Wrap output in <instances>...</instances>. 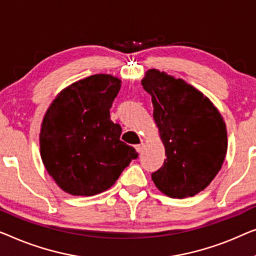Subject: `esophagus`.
Returning a JSON list of instances; mask_svg holds the SVG:
<instances>
[{
	"mask_svg": "<svg viewBox=\"0 0 256 256\" xmlns=\"http://www.w3.org/2000/svg\"><path fill=\"white\" fill-rule=\"evenodd\" d=\"M134 147H136V150L140 153L142 150V148H144V144H139V145H136Z\"/></svg>",
	"mask_w": 256,
	"mask_h": 256,
	"instance_id": "34e87169",
	"label": "esophagus"
}]
</instances>
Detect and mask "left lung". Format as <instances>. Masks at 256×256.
<instances>
[{
	"label": "left lung",
	"mask_w": 256,
	"mask_h": 256,
	"mask_svg": "<svg viewBox=\"0 0 256 256\" xmlns=\"http://www.w3.org/2000/svg\"><path fill=\"white\" fill-rule=\"evenodd\" d=\"M142 84L152 96L153 117L167 156L152 174L154 184L172 198L195 196L210 184L224 162L225 122L214 103L182 78L148 70Z\"/></svg>",
	"instance_id": "1"
}]
</instances>
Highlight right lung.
I'll return each mask as SVG.
<instances>
[{
	"instance_id": "right-lung-1",
	"label": "right lung",
	"mask_w": 256,
	"mask_h": 256,
	"mask_svg": "<svg viewBox=\"0 0 256 256\" xmlns=\"http://www.w3.org/2000/svg\"><path fill=\"white\" fill-rule=\"evenodd\" d=\"M120 80L95 74L61 90L46 111L39 142L46 170L64 192L94 196L114 184L138 153L110 120Z\"/></svg>"
}]
</instances>
